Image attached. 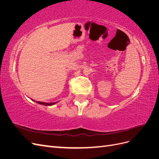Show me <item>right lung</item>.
<instances>
[{"label":"right lung","instance_id":"obj_1","mask_svg":"<svg viewBox=\"0 0 159 159\" xmlns=\"http://www.w3.org/2000/svg\"><path fill=\"white\" fill-rule=\"evenodd\" d=\"M32 101H34L32 99ZM35 102V101H34ZM37 103H39V104H41V105H46V106H51V105H53L56 104L57 102H54V103H46V102H36Z\"/></svg>","mask_w":159,"mask_h":159}]
</instances>
